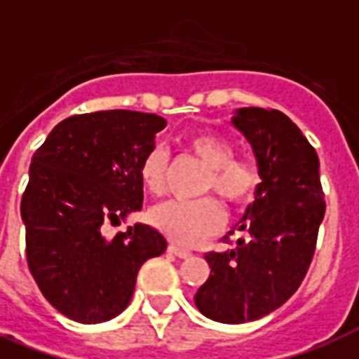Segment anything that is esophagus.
Listing matches in <instances>:
<instances>
[{
	"label": "esophagus",
	"mask_w": 359,
	"mask_h": 359,
	"mask_svg": "<svg viewBox=\"0 0 359 359\" xmlns=\"http://www.w3.org/2000/svg\"><path fill=\"white\" fill-rule=\"evenodd\" d=\"M168 251H169V253H173L175 257H179V259H186V257L191 255L190 250H186V248H180V245H177V244H169Z\"/></svg>",
	"instance_id": "esophagus-1"
}]
</instances>
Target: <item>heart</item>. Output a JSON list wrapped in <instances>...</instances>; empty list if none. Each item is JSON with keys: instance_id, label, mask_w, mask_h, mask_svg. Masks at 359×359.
Listing matches in <instances>:
<instances>
[{"instance_id": "b5f03b06", "label": "heart", "mask_w": 359, "mask_h": 359, "mask_svg": "<svg viewBox=\"0 0 359 359\" xmlns=\"http://www.w3.org/2000/svg\"><path fill=\"white\" fill-rule=\"evenodd\" d=\"M186 149L208 168L203 191H214L225 205L240 207L255 196L261 184V169L253 158H235V145L216 132H197L186 140ZM168 151L152 147L140 168L141 182L158 196L165 188ZM224 208L214 197L196 201H165L149 212L151 224L177 244L194 245L214 235L224 224Z\"/></svg>"}]
</instances>
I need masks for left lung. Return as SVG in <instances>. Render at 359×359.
Returning <instances> with one entry per match:
<instances>
[{"label": "left lung", "instance_id": "obj_1", "mask_svg": "<svg viewBox=\"0 0 359 359\" xmlns=\"http://www.w3.org/2000/svg\"><path fill=\"white\" fill-rule=\"evenodd\" d=\"M233 124L250 141L261 184L236 227L244 238L205 255L210 276L194 298L205 317L225 324L257 320L294 294L326 210L317 151L287 115L240 108Z\"/></svg>", "mask_w": 359, "mask_h": 359}]
</instances>
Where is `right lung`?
Masks as SVG:
<instances>
[{
    "instance_id": "obj_1",
    "label": "right lung",
    "mask_w": 359,
    "mask_h": 359,
    "mask_svg": "<svg viewBox=\"0 0 359 359\" xmlns=\"http://www.w3.org/2000/svg\"><path fill=\"white\" fill-rule=\"evenodd\" d=\"M163 128L160 115L130 109L72 115L31 158L20 205L27 266L42 296L76 323L117 317L141 264L168 248L143 224L104 236V225L141 210V162Z\"/></svg>"
}]
</instances>
